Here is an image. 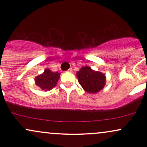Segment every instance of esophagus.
<instances>
[{
  "label": "esophagus",
  "mask_w": 147,
  "mask_h": 147,
  "mask_svg": "<svg viewBox=\"0 0 147 147\" xmlns=\"http://www.w3.org/2000/svg\"><path fill=\"white\" fill-rule=\"evenodd\" d=\"M68 72H72V68H70V69H69V70H68Z\"/></svg>",
  "instance_id": "obj_1"
}]
</instances>
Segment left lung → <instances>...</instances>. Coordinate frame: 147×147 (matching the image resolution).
<instances>
[{"label": "left lung", "instance_id": "obj_1", "mask_svg": "<svg viewBox=\"0 0 147 147\" xmlns=\"http://www.w3.org/2000/svg\"><path fill=\"white\" fill-rule=\"evenodd\" d=\"M77 76L79 83L89 93L98 92L105 86V75L100 72L94 71L90 67L81 68L77 72Z\"/></svg>", "mask_w": 147, "mask_h": 147}]
</instances>
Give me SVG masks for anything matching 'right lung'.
Returning a JSON list of instances; mask_svg holds the SVG:
<instances>
[{"label": "right lung", "instance_id": "right-lung-1", "mask_svg": "<svg viewBox=\"0 0 147 147\" xmlns=\"http://www.w3.org/2000/svg\"><path fill=\"white\" fill-rule=\"evenodd\" d=\"M60 73L58 72H52L49 69H46L41 75L37 76L35 79L36 84L42 90L45 91L50 90L57 85V82L59 79Z\"/></svg>", "mask_w": 147, "mask_h": 147}]
</instances>
